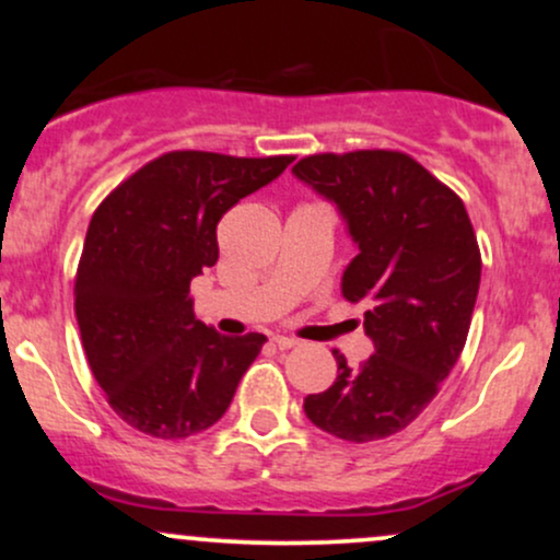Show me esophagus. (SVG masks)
Wrapping results in <instances>:
<instances>
[{
	"mask_svg": "<svg viewBox=\"0 0 560 560\" xmlns=\"http://www.w3.org/2000/svg\"><path fill=\"white\" fill-rule=\"evenodd\" d=\"M273 345L279 347V350H292V347H298L300 345V339H294V337H273Z\"/></svg>",
	"mask_w": 560,
	"mask_h": 560,
	"instance_id": "obj_1",
	"label": "esophagus"
}]
</instances>
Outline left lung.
I'll use <instances>...</instances> for the list:
<instances>
[{"instance_id": "obj_1", "label": "left lung", "mask_w": 560, "mask_h": 560, "mask_svg": "<svg viewBox=\"0 0 560 560\" xmlns=\"http://www.w3.org/2000/svg\"><path fill=\"white\" fill-rule=\"evenodd\" d=\"M292 173L337 205L358 244L342 298L363 302L374 342L361 369L334 350L337 378L305 397V416L339 440H384L434 400L464 352L481 279L477 234L460 197L405 152H324Z\"/></svg>"}]
</instances>
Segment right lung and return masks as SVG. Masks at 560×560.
Listing matches in <instances>:
<instances>
[{"label": "right lung", "mask_w": 560, "mask_h": 560, "mask_svg": "<svg viewBox=\"0 0 560 560\" xmlns=\"http://www.w3.org/2000/svg\"><path fill=\"white\" fill-rule=\"evenodd\" d=\"M292 155L165 152L102 199L75 273L89 369L128 427L184 440L221 419L266 337H223L195 318L189 284L215 266V226Z\"/></svg>", "instance_id": "obj_1"}]
</instances>
